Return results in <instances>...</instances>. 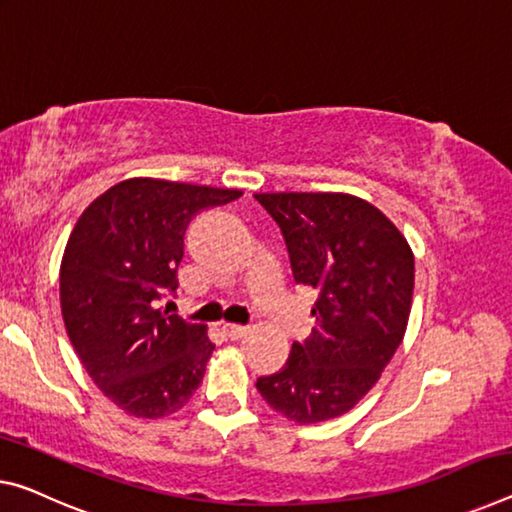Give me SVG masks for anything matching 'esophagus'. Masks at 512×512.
Returning a JSON list of instances; mask_svg holds the SVG:
<instances>
[{
    "label": "esophagus",
    "mask_w": 512,
    "mask_h": 512,
    "mask_svg": "<svg viewBox=\"0 0 512 512\" xmlns=\"http://www.w3.org/2000/svg\"><path fill=\"white\" fill-rule=\"evenodd\" d=\"M221 332H223V337H227V339H241V337H246L248 335V328H243V326H230V323H225V326L221 328Z\"/></svg>",
    "instance_id": "esophagus-1"
}]
</instances>
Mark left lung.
Listing matches in <instances>:
<instances>
[{
    "instance_id": "1",
    "label": "left lung",
    "mask_w": 512,
    "mask_h": 512,
    "mask_svg": "<svg viewBox=\"0 0 512 512\" xmlns=\"http://www.w3.org/2000/svg\"><path fill=\"white\" fill-rule=\"evenodd\" d=\"M255 198L285 234L294 280L319 294L312 337L294 342L285 367L257 378V389L296 424L342 417L378 383L403 342L415 255L399 227L351 193Z\"/></svg>"
}]
</instances>
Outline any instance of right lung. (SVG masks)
<instances>
[{
	"label": "right lung",
	"instance_id": "1",
	"mask_svg": "<svg viewBox=\"0 0 512 512\" xmlns=\"http://www.w3.org/2000/svg\"><path fill=\"white\" fill-rule=\"evenodd\" d=\"M239 196V189L129 177L72 227L59 269L63 323L88 376L127 415H173L205 376L216 348L207 326L157 305L177 289L191 218Z\"/></svg>",
	"mask_w": 512,
	"mask_h": 512
}]
</instances>
